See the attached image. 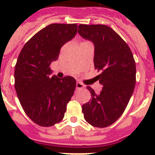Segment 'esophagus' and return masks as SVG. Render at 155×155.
I'll return each mask as SVG.
<instances>
[{
	"label": "esophagus",
	"mask_w": 155,
	"mask_h": 155,
	"mask_svg": "<svg viewBox=\"0 0 155 155\" xmlns=\"http://www.w3.org/2000/svg\"><path fill=\"white\" fill-rule=\"evenodd\" d=\"M76 89H82V88H84V85L82 84L81 82H76Z\"/></svg>",
	"instance_id": "esophagus-1"
}]
</instances>
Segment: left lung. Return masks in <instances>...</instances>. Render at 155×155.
Returning <instances> with one entry per match:
<instances>
[{"label":"left lung","mask_w":155,"mask_h":155,"mask_svg":"<svg viewBox=\"0 0 155 155\" xmlns=\"http://www.w3.org/2000/svg\"><path fill=\"white\" fill-rule=\"evenodd\" d=\"M78 33L94 44V66L103 86L99 94L90 86L92 99L82 105L88 123L109 126L120 118L128 105L136 82V66L129 47L115 30L106 25L80 24Z\"/></svg>","instance_id":"obj_1"}]
</instances>
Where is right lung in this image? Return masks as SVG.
Segmentation results:
<instances>
[{
    "mask_svg": "<svg viewBox=\"0 0 155 155\" xmlns=\"http://www.w3.org/2000/svg\"><path fill=\"white\" fill-rule=\"evenodd\" d=\"M76 24L47 26L27 42L14 70L15 90L27 116L43 127L54 125L64 117L74 93L76 81L53 75L52 62L58 60L61 47L76 36Z\"/></svg>",
    "mask_w": 155,
    "mask_h": 155,
    "instance_id": "obj_1",
    "label": "right lung"
}]
</instances>
